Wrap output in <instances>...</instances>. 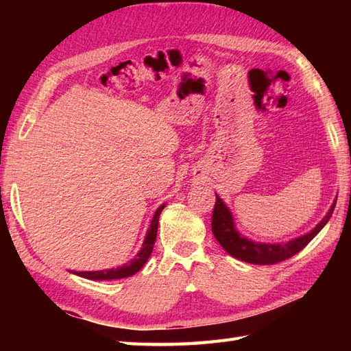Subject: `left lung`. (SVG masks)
<instances>
[{"mask_svg": "<svg viewBox=\"0 0 351 351\" xmlns=\"http://www.w3.org/2000/svg\"><path fill=\"white\" fill-rule=\"evenodd\" d=\"M337 205L335 200L332 208L327 213L326 217L318 223V225L311 230L309 234L302 235L299 238H294L288 243L283 244H264V243H255L247 238L241 237L237 232L234 226L232 214L229 213L226 205L221 202V199L217 196L215 197V205L213 211V234L215 240L220 243V245L225 249L230 256L237 259H241L244 263L249 264H258V265H273L282 263L291 256H294L295 253H299L302 249L306 247L319 230L324 228V225L332 217V213Z\"/></svg>", "mask_w": 351, "mask_h": 351, "instance_id": "obj_1", "label": "left lung"}]
</instances>
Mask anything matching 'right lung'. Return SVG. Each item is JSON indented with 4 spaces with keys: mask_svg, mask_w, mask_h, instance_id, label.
<instances>
[{
    "mask_svg": "<svg viewBox=\"0 0 351 351\" xmlns=\"http://www.w3.org/2000/svg\"><path fill=\"white\" fill-rule=\"evenodd\" d=\"M162 210H164V205H161L158 210H156L154 219L151 221V226H149L143 245H141V249L137 253V256L132 261H130L128 264L117 267V268H110V270H101V271H75V274L81 276V278L92 279V280L123 279V278H130V276L136 274L140 268L146 264L149 256H151L154 244H155V238H156V230H158V219H160V214Z\"/></svg>",
    "mask_w": 351,
    "mask_h": 351,
    "instance_id": "add662e5",
    "label": "right lung"
}]
</instances>
